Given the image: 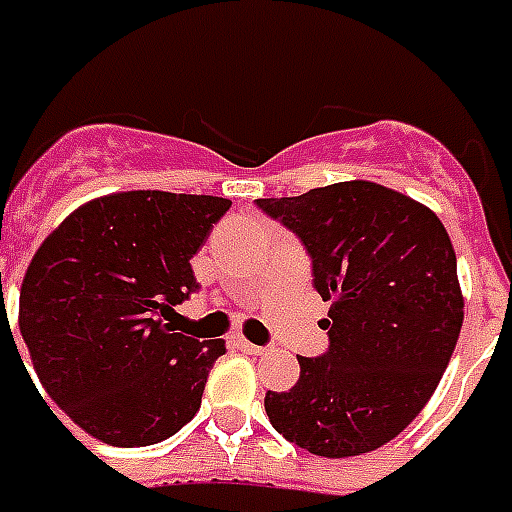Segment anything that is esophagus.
Returning <instances> with one entry per match:
<instances>
[{
	"instance_id": "esophagus-1",
	"label": "esophagus",
	"mask_w": 512,
	"mask_h": 512,
	"mask_svg": "<svg viewBox=\"0 0 512 512\" xmlns=\"http://www.w3.org/2000/svg\"><path fill=\"white\" fill-rule=\"evenodd\" d=\"M235 346L243 351V354H253V357H261V354H267V346H256V343L245 341V338H237Z\"/></svg>"
}]
</instances>
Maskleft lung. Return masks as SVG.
I'll use <instances>...</instances> for the list:
<instances>
[{
    "label": "left lung",
    "mask_w": 512,
    "mask_h": 512,
    "mask_svg": "<svg viewBox=\"0 0 512 512\" xmlns=\"http://www.w3.org/2000/svg\"><path fill=\"white\" fill-rule=\"evenodd\" d=\"M256 206L288 227L330 301L327 346L298 357L288 391H267L269 423L320 457L383 447L418 418L463 327L457 259L431 208L375 182H338Z\"/></svg>",
    "instance_id": "left-lung-1"
}]
</instances>
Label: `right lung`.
<instances>
[{
    "label": "right lung",
    "instance_id": "add662e5",
    "mask_svg": "<svg viewBox=\"0 0 512 512\" xmlns=\"http://www.w3.org/2000/svg\"><path fill=\"white\" fill-rule=\"evenodd\" d=\"M232 200L132 190L89 200L39 245L20 335L49 399L89 436L147 447L195 418L224 341L174 333L190 259Z\"/></svg>",
    "mask_w": 512,
    "mask_h": 512
}]
</instances>
